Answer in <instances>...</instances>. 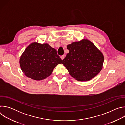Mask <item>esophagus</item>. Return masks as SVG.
<instances>
[{
    "label": "esophagus",
    "mask_w": 125,
    "mask_h": 125,
    "mask_svg": "<svg viewBox=\"0 0 125 125\" xmlns=\"http://www.w3.org/2000/svg\"><path fill=\"white\" fill-rule=\"evenodd\" d=\"M65 57V55H62V56H61V59H62V60H63L64 59Z\"/></svg>",
    "instance_id": "1"
}]
</instances>
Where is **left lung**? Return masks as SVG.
Instances as JSON below:
<instances>
[{
  "label": "left lung",
  "mask_w": 125,
  "mask_h": 125,
  "mask_svg": "<svg viewBox=\"0 0 125 125\" xmlns=\"http://www.w3.org/2000/svg\"><path fill=\"white\" fill-rule=\"evenodd\" d=\"M69 52L62 64L69 74L79 81H88L95 77L102 68L104 57L90 41L83 39L67 46Z\"/></svg>",
  "instance_id": "obj_1"
}]
</instances>
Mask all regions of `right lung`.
Instances as JSON below:
<instances>
[{
  "label": "right lung",
  "mask_w": 125,
  "mask_h": 125,
  "mask_svg": "<svg viewBox=\"0 0 125 125\" xmlns=\"http://www.w3.org/2000/svg\"><path fill=\"white\" fill-rule=\"evenodd\" d=\"M20 66L27 77L36 81L49 77L53 69L62 63L56 50L47 43H31L20 57Z\"/></svg>",
  "instance_id": "right-lung-1"
}]
</instances>
